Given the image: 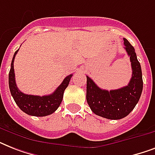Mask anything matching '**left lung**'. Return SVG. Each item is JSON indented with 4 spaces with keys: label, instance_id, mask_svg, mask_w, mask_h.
I'll use <instances>...</instances> for the list:
<instances>
[{
    "label": "left lung",
    "instance_id": "left-lung-1",
    "mask_svg": "<svg viewBox=\"0 0 155 155\" xmlns=\"http://www.w3.org/2000/svg\"><path fill=\"white\" fill-rule=\"evenodd\" d=\"M125 49L130 56L132 77L129 84L116 90L100 88L87 75V102L96 114L110 120H119L129 115L134 108L143 88L142 68L132 45L124 38Z\"/></svg>",
    "mask_w": 155,
    "mask_h": 155
}]
</instances>
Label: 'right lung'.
I'll list each match as a JSON object with an SVG mask.
<instances>
[{"mask_svg": "<svg viewBox=\"0 0 155 155\" xmlns=\"http://www.w3.org/2000/svg\"><path fill=\"white\" fill-rule=\"evenodd\" d=\"M18 50L13 54L8 74V86L11 95L21 110H22L28 115L35 117L51 115L54 112H55L56 109L60 105L63 97V92L69 84L72 75H68L52 94L42 97L25 94L18 89L15 81L13 62Z\"/></svg>", "mask_w": 155, "mask_h": 155, "instance_id": "right-lung-1", "label": "right lung"}]
</instances>
